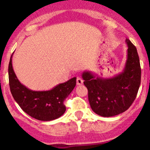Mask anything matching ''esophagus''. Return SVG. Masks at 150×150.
<instances>
[{
  "label": "esophagus",
  "instance_id": "obj_1",
  "mask_svg": "<svg viewBox=\"0 0 150 150\" xmlns=\"http://www.w3.org/2000/svg\"><path fill=\"white\" fill-rule=\"evenodd\" d=\"M82 83H83V80H82L80 77L76 78V84H77L78 86H80Z\"/></svg>",
  "mask_w": 150,
  "mask_h": 150
}]
</instances>
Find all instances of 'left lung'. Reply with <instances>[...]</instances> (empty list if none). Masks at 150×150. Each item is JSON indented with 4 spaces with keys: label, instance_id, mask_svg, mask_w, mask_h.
<instances>
[{
    "label": "left lung",
    "instance_id": "8db88e82",
    "mask_svg": "<svg viewBox=\"0 0 150 150\" xmlns=\"http://www.w3.org/2000/svg\"><path fill=\"white\" fill-rule=\"evenodd\" d=\"M127 60L121 74L113 78L98 77L90 71L82 73L88 91V101L93 112L100 116L112 117L128 109L138 94L141 68L135 46L126 38Z\"/></svg>",
    "mask_w": 150,
    "mask_h": 150
}]
</instances>
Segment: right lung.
<instances>
[{"label":"right lung","instance_id":"right-lung-1","mask_svg":"<svg viewBox=\"0 0 150 150\" xmlns=\"http://www.w3.org/2000/svg\"><path fill=\"white\" fill-rule=\"evenodd\" d=\"M9 63V82L12 95L24 112L36 120L50 121L57 119L64 113V102L76 86V77L45 91L30 90L22 85L15 74L12 64Z\"/></svg>","mask_w":150,"mask_h":150}]
</instances>
